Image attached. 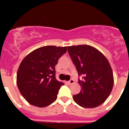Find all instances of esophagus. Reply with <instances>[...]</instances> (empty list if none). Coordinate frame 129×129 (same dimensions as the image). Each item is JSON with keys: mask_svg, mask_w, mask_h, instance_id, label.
<instances>
[{"mask_svg": "<svg viewBox=\"0 0 129 129\" xmlns=\"http://www.w3.org/2000/svg\"><path fill=\"white\" fill-rule=\"evenodd\" d=\"M74 82H75V81L73 79H71L68 82V83L69 84H74Z\"/></svg>", "mask_w": 129, "mask_h": 129, "instance_id": "1", "label": "esophagus"}]
</instances>
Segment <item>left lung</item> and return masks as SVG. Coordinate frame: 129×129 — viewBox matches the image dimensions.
I'll return each instance as SVG.
<instances>
[{
	"label": "left lung",
	"instance_id": "obj_1",
	"mask_svg": "<svg viewBox=\"0 0 129 129\" xmlns=\"http://www.w3.org/2000/svg\"><path fill=\"white\" fill-rule=\"evenodd\" d=\"M68 51L76 68L80 92L73 96L77 104L84 108H95L108 98L114 84L113 74L106 57L88 45L68 47Z\"/></svg>",
	"mask_w": 129,
	"mask_h": 129
}]
</instances>
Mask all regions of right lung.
Segmentation results:
<instances>
[{"instance_id":"1","label":"right lung","mask_w":129,"mask_h":129,"mask_svg":"<svg viewBox=\"0 0 129 129\" xmlns=\"http://www.w3.org/2000/svg\"><path fill=\"white\" fill-rule=\"evenodd\" d=\"M66 51L67 47H42L21 61L17 71V84L29 104L42 108L56 100L59 90L64 84L55 78V66Z\"/></svg>"}]
</instances>
